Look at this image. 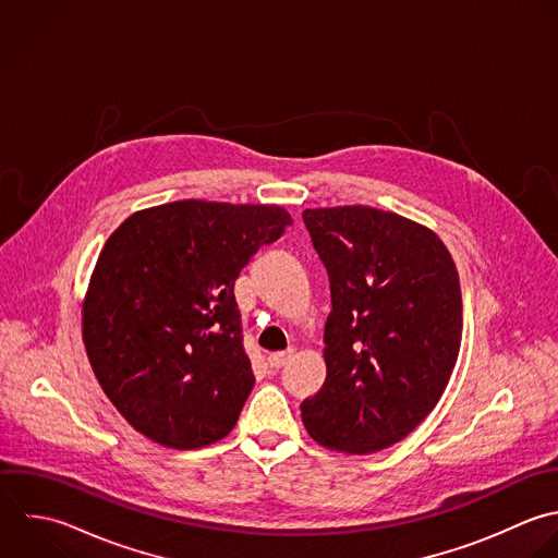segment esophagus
Segmentation results:
<instances>
[{
	"label": "esophagus",
	"mask_w": 558,
	"mask_h": 558,
	"mask_svg": "<svg viewBox=\"0 0 558 558\" xmlns=\"http://www.w3.org/2000/svg\"><path fill=\"white\" fill-rule=\"evenodd\" d=\"M293 356V352H282V354H269L267 356V365L274 369V372H278V369H282L287 363H289V359Z\"/></svg>",
	"instance_id": "1"
}]
</instances>
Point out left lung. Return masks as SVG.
Here are the masks:
<instances>
[{
	"label": "left lung",
	"instance_id": "obj_1",
	"mask_svg": "<svg viewBox=\"0 0 558 558\" xmlns=\"http://www.w3.org/2000/svg\"><path fill=\"white\" fill-rule=\"evenodd\" d=\"M328 271L326 383L302 402L324 448L380 452L437 407L454 372L463 298L450 250L435 230L372 206L306 208Z\"/></svg>",
	"mask_w": 558,
	"mask_h": 558
}]
</instances>
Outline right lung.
Wrapping results in <instances>:
<instances>
[{
    "label": "right lung",
    "instance_id": "obj_1",
    "mask_svg": "<svg viewBox=\"0 0 558 558\" xmlns=\"http://www.w3.org/2000/svg\"><path fill=\"white\" fill-rule=\"evenodd\" d=\"M291 223L276 204L180 199L132 213L108 236L82 341L106 398L143 437L195 450L236 426L254 374L234 280Z\"/></svg>",
    "mask_w": 558,
    "mask_h": 558
}]
</instances>
